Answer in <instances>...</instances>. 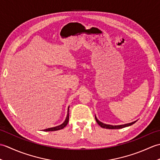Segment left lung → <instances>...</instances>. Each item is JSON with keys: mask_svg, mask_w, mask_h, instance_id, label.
<instances>
[{"mask_svg": "<svg viewBox=\"0 0 160 160\" xmlns=\"http://www.w3.org/2000/svg\"><path fill=\"white\" fill-rule=\"evenodd\" d=\"M95 118H96V120L97 122V123L99 124L102 128H108V129H119V128H124V127H129V126H131L132 124H133L134 123L136 122V121L135 122H132L131 123H128V124H122V125H110V124H104L102 122H101L100 121H99L98 120V118H96V116H95Z\"/></svg>", "mask_w": 160, "mask_h": 160, "instance_id": "left-lung-1", "label": "left lung"}]
</instances>
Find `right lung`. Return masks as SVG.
Returning <instances> with one entry per match:
<instances>
[{
  "label": "right lung",
  "instance_id": "obj_1",
  "mask_svg": "<svg viewBox=\"0 0 160 160\" xmlns=\"http://www.w3.org/2000/svg\"><path fill=\"white\" fill-rule=\"evenodd\" d=\"M69 107H68V113L67 115V118H66V120H64V122L62 124H60L59 126H57V127H52V128H46L44 130V131H58L60 130V129H62L63 128H64L67 125L68 122H69Z\"/></svg>",
  "mask_w": 160,
  "mask_h": 160
}]
</instances>
